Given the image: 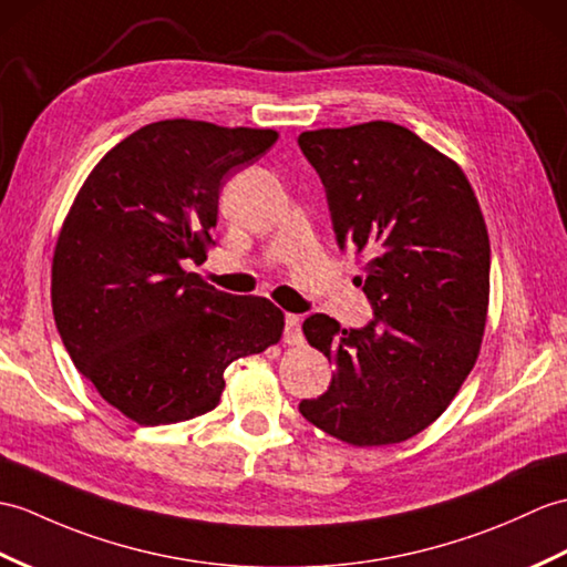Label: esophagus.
I'll list each match as a JSON object with an SVG mask.
<instances>
[{"instance_id":"34e87169","label":"esophagus","mask_w":567,"mask_h":567,"mask_svg":"<svg viewBox=\"0 0 567 567\" xmlns=\"http://www.w3.org/2000/svg\"><path fill=\"white\" fill-rule=\"evenodd\" d=\"M282 340L287 346H301L305 343V336H301V319L297 313L285 316V336Z\"/></svg>"}]
</instances>
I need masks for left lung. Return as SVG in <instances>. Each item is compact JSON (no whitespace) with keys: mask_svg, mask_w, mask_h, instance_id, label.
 <instances>
[{"mask_svg":"<svg viewBox=\"0 0 567 567\" xmlns=\"http://www.w3.org/2000/svg\"><path fill=\"white\" fill-rule=\"evenodd\" d=\"M299 147L321 176L338 246L367 256L354 282L374 309L350 331L326 313L301 326L336 374L299 413L352 446L405 442L478 360L491 295L481 205L462 166L396 123L309 130Z\"/></svg>","mask_w":567,"mask_h":567,"instance_id":"left-lung-1","label":"left lung"}]
</instances>
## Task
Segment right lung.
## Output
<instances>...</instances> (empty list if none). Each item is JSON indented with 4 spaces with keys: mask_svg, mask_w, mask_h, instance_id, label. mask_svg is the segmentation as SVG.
<instances>
[{
    "mask_svg": "<svg viewBox=\"0 0 567 567\" xmlns=\"http://www.w3.org/2000/svg\"><path fill=\"white\" fill-rule=\"evenodd\" d=\"M278 133L205 121H159L94 166L58 236L52 313L74 367L137 425L217 408L224 370L282 338L266 297H234L183 262L215 246L219 190Z\"/></svg>",
    "mask_w": 567,
    "mask_h": 567,
    "instance_id": "obj_1",
    "label": "right lung"
}]
</instances>
